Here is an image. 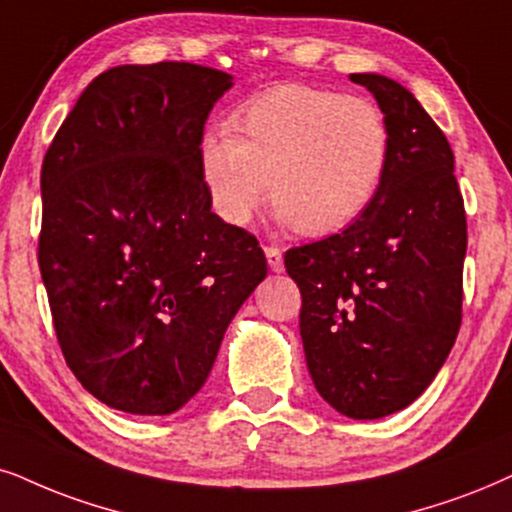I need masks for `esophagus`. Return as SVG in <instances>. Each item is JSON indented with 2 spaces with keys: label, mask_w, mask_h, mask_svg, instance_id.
<instances>
[{
  "label": "esophagus",
  "mask_w": 512,
  "mask_h": 512,
  "mask_svg": "<svg viewBox=\"0 0 512 512\" xmlns=\"http://www.w3.org/2000/svg\"><path fill=\"white\" fill-rule=\"evenodd\" d=\"M264 255H267L269 269L274 271V274H281V271H283V255H281V250L274 248V245H267V248H264Z\"/></svg>",
  "instance_id": "1"
}]
</instances>
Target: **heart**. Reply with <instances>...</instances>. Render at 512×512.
I'll return each mask as SVG.
<instances>
[{"label":"heart","mask_w":512,"mask_h":512,"mask_svg":"<svg viewBox=\"0 0 512 512\" xmlns=\"http://www.w3.org/2000/svg\"><path fill=\"white\" fill-rule=\"evenodd\" d=\"M234 127L198 141L200 181L226 224H248L269 189L278 222L328 236L357 222L383 186L390 127L371 101L281 84L245 101Z\"/></svg>","instance_id":"heart-1"}]
</instances>
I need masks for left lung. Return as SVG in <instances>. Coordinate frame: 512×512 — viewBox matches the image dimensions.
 Instances as JSON below:
<instances>
[{"instance_id": "left-lung-1", "label": "left lung", "mask_w": 512, "mask_h": 512, "mask_svg": "<svg viewBox=\"0 0 512 512\" xmlns=\"http://www.w3.org/2000/svg\"><path fill=\"white\" fill-rule=\"evenodd\" d=\"M390 127V163L357 222L286 252L316 392L354 420L390 416L435 380L461 326L468 248L454 151L416 96L354 73Z\"/></svg>"}]
</instances>
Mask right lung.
Wrapping results in <instances>:
<instances>
[{
	"instance_id": "1",
	"label": "right lung",
	"mask_w": 512,
	"mask_h": 512,
	"mask_svg": "<svg viewBox=\"0 0 512 512\" xmlns=\"http://www.w3.org/2000/svg\"><path fill=\"white\" fill-rule=\"evenodd\" d=\"M231 87L196 63L115 66L44 155L40 271L56 338L111 409L179 411L267 276L257 238L212 212L198 172L205 120Z\"/></svg>"
}]
</instances>
